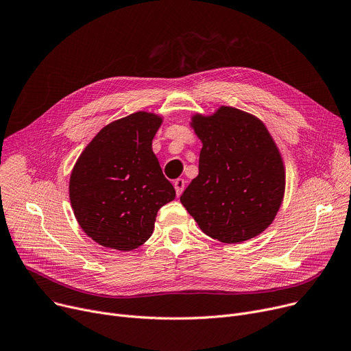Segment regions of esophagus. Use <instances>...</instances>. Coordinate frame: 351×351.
<instances>
[{
	"instance_id": "34e87169",
	"label": "esophagus",
	"mask_w": 351,
	"mask_h": 351,
	"mask_svg": "<svg viewBox=\"0 0 351 351\" xmlns=\"http://www.w3.org/2000/svg\"><path fill=\"white\" fill-rule=\"evenodd\" d=\"M184 184H186V180L182 179V178H179V179H176V180L173 182V186H175V191H176V195H178V196H180L182 192L184 191Z\"/></svg>"
}]
</instances>
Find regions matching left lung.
I'll return each instance as SVG.
<instances>
[{"mask_svg": "<svg viewBox=\"0 0 351 351\" xmlns=\"http://www.w3.org/2000/svg\"><path fill=\"white\" fill-rule=\"evenodd\" d=\"M192 127L203 144L199 175L180 196L208 237L237 244L272 223L285 192V169L268 130L256 117L220 107L196 114Z\"/></svg>", "mask_w": 351, "mask_h": 351, "instance_id": "obj_1", "label": "left lung"}]
</instances>
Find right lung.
Wrapping results in <instances>:
<instances>
[{
	"instance_id": "right-lung-1",
	"label": "right lung",
	"mask_w": 351,
	"mask_h": 351,
	"mask_svg": "<svg viewBox=\"0 0 351 351\" xmlns=\"http://www.w3.org/2000/svg\"><path fill=\"white\" fill-rule=\"evenodd\" d=\"M162 119L138 111L106 125L70 175L69 196L83 231L103 247L131 251L152 234L158 210L176 196L152 152Z\"/></svg>"
}]
</instances>
